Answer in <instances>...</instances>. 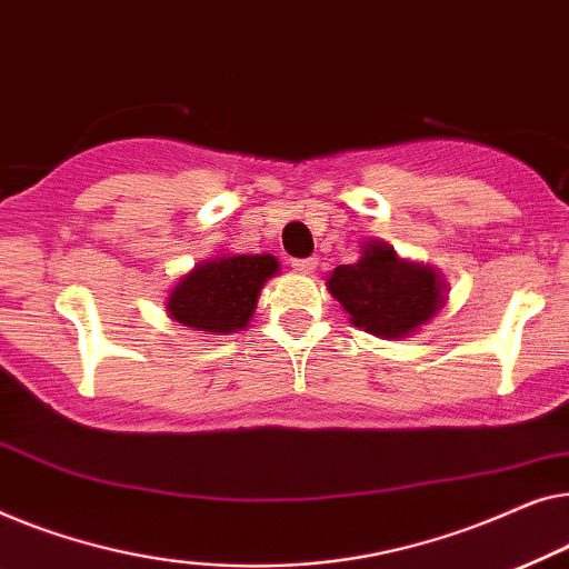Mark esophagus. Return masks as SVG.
Returning <instances> with one entry per match:
<instances>
[{
	"label": "esophagus",
	"instance_id": "esophagus-1",
	"mask_svg": "<svg viewBox=\"0 0 569 569\" xmlns=\"http://www.w3.org/2000/svg\"><path fill=\"white\" fill-rule=\"evenodd\" d=\"M317 258H293L291 260V268L299 270V273H311V270L317 268Z\"/></svg>",
	"mask_w": 569,
	"mask_h": 569
}]
</instances>
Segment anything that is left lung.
<instances>
[{
    "mask_svg": "<svg viewBox=\"0 0 569 569\" xmlns=\"http://www.w3.org/2000/svg\"><path fill=\"white\" fill-rule=\"evenodd\" d=\"M327 286L350 322L379 338L410 335L443 303V283L436 270L399 260L381 242L366 244L356 266L335 268Z\"/></svg>",
    "mask_w": 569,
    "mask_h": 569,
    "instance_id": "obj_1",
    "label": "left lung"
}]
</instances>
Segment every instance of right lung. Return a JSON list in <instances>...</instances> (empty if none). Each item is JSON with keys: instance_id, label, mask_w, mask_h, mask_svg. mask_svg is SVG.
<instances>
[{"instance_id": "obj_1", "label": "right lung", "mask_w": 569, "mask_h": 569, "mask_svg": "<svg viewBox=\"0 0 569 569\" xmlns=\"http://www.w3.org/2000/svg\"><path fill=\"white\" fill-rule=\"evenodd\" d=\"M278 273L273 254H231L196 266L172 288L167 311L201 332H234L250 322L260 288Z\"/></svg>"}]
</instances>
